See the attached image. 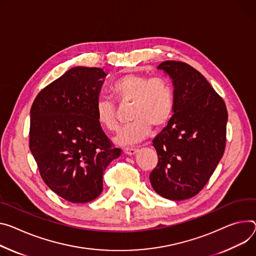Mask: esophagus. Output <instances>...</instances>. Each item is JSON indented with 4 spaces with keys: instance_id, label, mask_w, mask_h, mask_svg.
<instances>
[{
    "instance_id": "esophagus-1",
    "label": "esophagus",
    "mask_w": 256,
    "mask_h": 256,
    "mask_svg": "<svg viewBox=\"0 0 256 256\" xmlns=\"http://www.w3.org/2000/svg\"><path fill=\"white\" fill-rule=\"evenodd\" d=\"M136 148L134 147H126L124 148V152L126 154V155H134L136 153Z\"/></svg>"
}]
</instances>
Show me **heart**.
I'll use <instances>...</instances> for the list:
<instances>
[{
  "label": "heart",
  "instance_id": "heart-1",
  "mask_svg": "<svg viewBox=\"0 0 256 256\" xmlns=\"http://www.w3.org/2000/svg\"><path fill=\"white\" fill-rule=\"evenodd\" d=\"M115 100L122 106L132 105L130 120L115 138L120 145L141 142L155 128L164 126L174 110V90L170 80L164 76H149L140 74H126L116 80L111 86ZM98 124L108 132L118 130L120 122L115 104L100 99L96 104Z\"/></svg>",
  "mask_w": 256,
  "mask_h": 256
}]
</instances>
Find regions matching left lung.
I'll return each mask as SVG.
<instances>
[{"label": "left lung", "instance_id": "obj_1", "mask_svg": "<svg viewBox=\"0 0 256 256\" xmlns=\"http://www.w3.org/2000/svg\"><path fill=\"white\" fill-rule=\"evenodd\" d=\"M157 68L172 78L174 110L153 140L158 164L149 178L157 194L180 201L196 196L216 170L226 148L228 111L191 65L170 60Z\"/></svg>", "mask_w": 256, "mask_h": 256}]
</instances>
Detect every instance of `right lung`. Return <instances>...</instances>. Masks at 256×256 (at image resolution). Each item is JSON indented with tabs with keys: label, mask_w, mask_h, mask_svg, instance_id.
Returning a JSON list of instances; mask_svg holds the SVG:
<instances>
[{
	"label": "right lung",
	"mask_w": 256,
	"mask_h": 256,
	"mask_svg": "<svg viewBox=\"0 0 256 256\" xmlns=\"http://www.w3.org/2000/svg\"><path fill=\"white\" fill-rule=\"evenodd\" d=\"M107 74L98 67H74L44 86L30 109V149L48 187L72 203L96 199L103 172L120 156L96 118Z\"/></svg>",
	"instance_id": "1"
}]
</instances>
